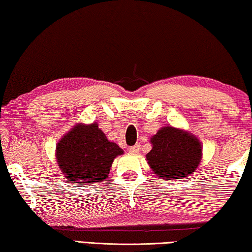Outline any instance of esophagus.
I'll use <instances>...</instances> for the list:
<instances>
[{
    "label": "esophagus",
    "mask_w": 252,
    "mask_h": 252,
    "mask_svg": "<svg viewBox=\"0 0 252 252\" xmlns=\"http://www.w3.org/2000/svg\"><path fill=\"white\" fill-rule=\"evenodd\" d=\"M139 151H140V144H135V146L129 148V152L131 155H138Z\"/></svg>",
    "instance_id": "1"
}]
</instances>
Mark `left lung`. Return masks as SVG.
I'll use <instances>...</instances> for the list:
<instances>
[{"mask_svg": "<svg viewBox=\"0 0 252 252\" xmlns=\"http://www.w3.org/2000/svg\"><path fill=\"white\" fill-rule=\"evenodd\" d=\"M148 164L158 177L176 180L190 177L202 159V146L194 134L171 126L161 127L150 139Z\"/></svg>", "mask_w": 252, "mask_h": 252, "instance_id": "8db88e82", "label": "left lung"}]
</instances>
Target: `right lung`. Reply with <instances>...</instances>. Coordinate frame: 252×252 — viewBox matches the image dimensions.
Here are the masks:
<instances>
[{
    "instance_id": "right-lung-1",
    "label": "right lung",
    "mask_w": 252,
    "mask_h": 252,
    "mask_svg": "<svg viewBox=\"0 0 252 252\" xmlns=\"http://www.w3.org/2000/svg\"><path fill=\"white\" fill-rule=\"evenodd\" d=\"M123 150L111 142L96 122L78 123L59 140L55 158L67 181L96 183L104 181L111 165Z\"/></svg>"
}]
</instances>
